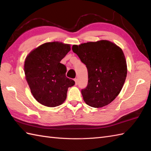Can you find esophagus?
Segmentation results:
<instances>
[{
  "mask_svg": "<svg viewBox=\"0 0 151 151\" xmlns=\"http://www.w3.org/2000/svg\"><path fill=\"white\" fill-rule=\"evenodd\" d=\"M74 80H75V84L77 85L78 84V79L77 78H75Z\"/></svg>",
  "mask_w": 151,
  "mask_h": 151,
  "instance_id": "obj_1",
  "label": "esophagus"
}]
</instances>
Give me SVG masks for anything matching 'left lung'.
Here are the masks:
<instances>
[{
  "mask_svg": "<svg viewBox=\"0 0 151 151\" xmlns=\"http://www.w3.org/2000/svg\"><path fill=\"white\" fill-rule=\"evenodd\" d=\"M72 49L88 69V85L81 90L86 103L93 108L110 104L120 93L127 77L123 50L107 40L75 45Z\"/></svg>",
  "mask_w": 151,
  "mask_h": 151,
  "instance_id": "obj_1",
  "label": "left lung"
}]
</instances>
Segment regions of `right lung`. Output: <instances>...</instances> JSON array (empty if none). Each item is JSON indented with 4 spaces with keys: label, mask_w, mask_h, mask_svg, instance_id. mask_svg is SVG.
<instances>
[{
    "label": "right lung",
    "mask_w": 151,
    "mask_h": 151,
    "mask_svg": "<svg viewBox=\"0 0 151 151\" xmlns=\"http://www.w3.org/2000/svg\"><path fill=\"white\" fill-rule=\"evenodd\" d=\"M70 50L68 44L46 43L33 50L24 62V73L34 97L48 107L62 104L68 88L75 84L65 76L67 69L60 63Z\"/></svg>",
    "instance_id": "obj_1"
}]
</instances>
